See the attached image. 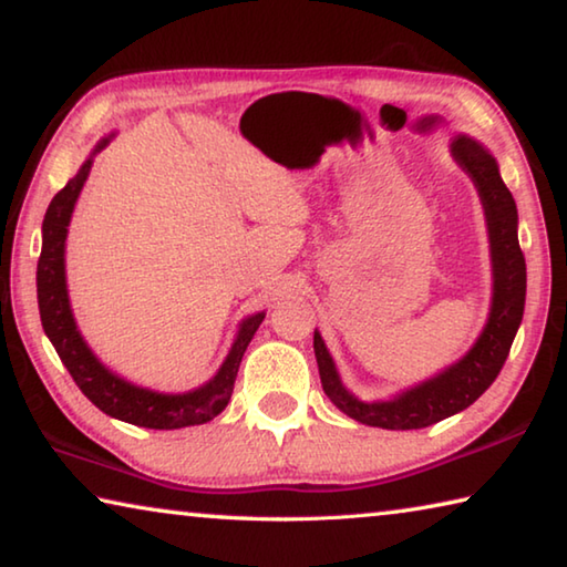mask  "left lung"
Returning <instances> with one entry per match:
<instances>
[{"label":"left lung","mask_w":567,"mask_h":567,"mask_svg":"<svg viewBox=\"0 0 567 567\" xmlns=\"http://www.w3.org/2000/svg\"><path fill=\"white\" fill-rule=\"evenodd\" d=\"M450 152L470 179L475 182L480 203L485 209L487 235L493 257V305L491 318L477 342L463 360L450 364L440 375L400 392L385 402H362L344 390L334 370L328 348L315 332V358H318L324 395L344 415L362 425L382 430H420L465 410L493 385L511 354L515 332L525 310V257L517 243V207L505 187L495 157L480 142L455 137Z\"/></svg>","instance_id":"obj_1"}]
</instances>
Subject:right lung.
<instances>
[{"mask_svg":"<svg viewBox=\"0 0 567 567\" xmlns=\"http://www.w3.org/2000/svg\"><path fill=\"white\" fill-rule=\"evenodd\" d=\"M107 142L110 137H104L94 147L92 155H97ZM92 157L56 192L50 207H47L42 223V255L40 262H37V300H40L42 328L54 344L56 354H60V360L64 362V368L70 370L76 388L87 395V400H92V405L107 412L110 417L152 430L203 425V422L217 417L227 408L229 398H233L239 362H243L249 340L255 338L257 328L265 320V312L249 315L247 320H243L223 368L217 370V375L207 385L192 392L165 395V392L132 385V382L122 380L112 370L104 368L97 354L90 350V344L84 342L80 330H76L64 277L66 227H70L76 197H80L84 182H87Z\"/></svg>","mask_w":567,"mask_h":567,"instance_id":"1","label":"right lung"}]
</instances>
